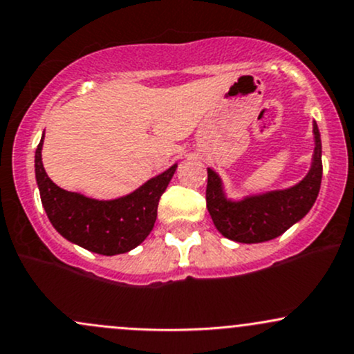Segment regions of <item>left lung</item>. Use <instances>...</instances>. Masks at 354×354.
Listing matches in <instances>:
<instances>
[{"mask_svg": "<svg viewBox=\"0 0 354 354\" xmlns=\"http://www.w3.org/2000/svg\"><path fill=\"white\" fill-rule=\"evenodd\" d=\"M313 167L304 180L285 191H273L246 199L227 201L221 178L207 169L206 204L212 223L223 236L238 243H263L283 234L314 206L321 189L322 147L317 124L314 123Z\"/></svg>", "mask_w": 354, "mask_h": 354, "instance_id": "obj_1", "label": "left lung"}]
</instances>
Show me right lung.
Returning a JSON list of instances; mask_svg holds the SVG:
<instances>
[{
    "label": "right lung",
    "mask_w": 354,
    "mask_h": 354,
    "mask_svg": "<svg viewBox=\"0 0 354 354\" xmlns=\"http://www.w3.org/2000/svg\"><path fill=\"white\" fill-rule=\"evenodd\" d=\"M41 136L35 151V177L40 199L52 226L64 238L89 252L127 253L136 248L153 230L157 207L176 165L150 178L135 192L115 201H96L60 189L50 180L41 163Z\"/></svg>",
    "instance_id": "right-lung-1"
}]
</instances>
